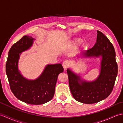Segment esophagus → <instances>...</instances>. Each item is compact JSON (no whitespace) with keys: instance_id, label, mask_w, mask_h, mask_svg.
<instances>
[{"instance_id":"esophagus-1","label":"esophagus","mask_w":123,"mask_h":123,"mask_svg":"<svg viewBox=\"0 0 123 123\" xmlns=\"http://www.w3.org/2000/svg\"><path fill=\"white\" fill-rule=\"evenodd\" d=\"M70 61H68V60H66V61H64V62L63 63V67L64 69H67L70 66Z\"/></svg>"}]
</instances>
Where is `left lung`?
Masks as SVG:
<instances>
[{"mask_svg": "<svg viewBox=\"0 0 123 123\" xmlns=\"http://www.w3.org/2000/svg\"><path fill=\"white\" fill-rule=\"evenodd\" d=\"M86 57L101 56L100 72L92 81L81 80L80 76L67 69L70 91L80 103L91 104L107 98L113 89L118 72L116 53L113 44L104 34L97 31V41L93 48L86 51Z\"/></svg>", "mask_w": 123, "mask_h": 123, "instance_id": "1", "label": "left lung"}]
</instances>
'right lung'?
I'll return each instance as SVG.
<instances>
[{
  "mask_svg": "<svg viewBox=\"0 0 123 123\" xmlns=\"http://www.w3.org/2000/svg\"><path fill=\"white\" fill-rule=\"evenodd\" d=\"M34 39L24 36L10 49L6 64V72L10 88L19 100L31 105H41L53 98L57 77L63 72L61 64H48L42 74L35 80H28L18 70L19 55L29 49Z\"/></svg>",
  "mask_w": 123,
  "mask_h": 123,
  "instance_id": "1",
  "label": "right lung"
}]
</instances>
